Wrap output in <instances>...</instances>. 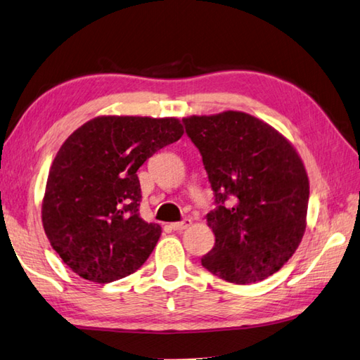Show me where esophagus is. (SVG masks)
<instances>
[{
  "label": "esophagus",
  "mask_w": 360,
  "mask_h": 360,
  "mask_svg": "<svg viewBox=\"0 0 360 360\" xmlns=\"http://www.w3.org/2000/svg\"><path fill=\"white\" fill-rule=\"evenodd\" d=\"M190 224H191L190 219H184V221H181V222L172 224L170 227H172V230H174V231H182V230H186L187 227H190Z\"/></svg>",
  "instance_id": "34e87169"
}]
</instances>
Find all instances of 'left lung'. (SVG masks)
Instances as JSON below:
<instances>
[{"label": "left lung", "mask_w": 360, "mask_h": 360, "mask_svg": "<svg viewBox=\"0 0 360 360\" xmlns=\"http://www.w3.org/2000/svg\"><path fill=\"white\" fill-rule=\"evenodd\" d=\"M182 121L214 191L207 224L216 239L202 266L239 285L266 279L305 233L310 182L302 160L278 130L244 112Z\"/></svg>", "instance_id": "8db88e82"}]
</instances>
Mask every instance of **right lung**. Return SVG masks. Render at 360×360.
<instances>
[{"mask_svg":"<svg viewBox=\"0 0 360 360\" xmlns=\"http://www.w3.org/2000/svg\"><path fill=\"white\" fill-rule=\"evenodd\" d=\"M184 133L178 118L98 116L58 150L43 199L50 245L81 278L108 283L135 273L161 227L139 216L138 169Z\"/></svg>","mask_w":360,"mask_h":360,"instance_id":"right-lung-1","label":"right lung"}]
</instances>
